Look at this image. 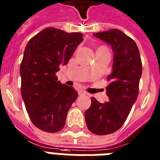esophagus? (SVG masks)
I'll list each match as a JSON object with an SVG mask.
<instances>
[{
  "label": "esophagus",
  "mask_w": 160,
  "mask_h": 160,
  "mask_svg": "<svg viewBox=\"0 0 160 160\" xmlns=\"http://www.w3.org/2000/svg\"><path fill=\"white\" fill-rule=\"evenodd\" d=\"M78 94H79L80 96H84V95H87L88 93H87L85 91H84V90H79V91H78Z\"/></svg>",
  "instance_id": "34e87169"
}]
</instances>
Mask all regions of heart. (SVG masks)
<instances>
[{"label":"heart","instance_id":"1","mask_svg":"<svg viewBox=\"0 0 160 160\" xmlns=\"http://www.w3.org/2000/svg\"><path fill=\"white\" fill-rule=\"evenodd\" d=\"M99 51H108V48H106V47L101 46V47H98V48H97V50H96V52H99Z\"/></svg>","mask_w":160,"mask_h":160}]
</instances>
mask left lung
Listing matches in <instances>:
<instances>
[{"mask_svg":"<svg viewBox=\"0 0 160 160\" xmlns=\"http://www.w3.org/2000/svg\"><path fill=\"white\" fill-rule=\"evenodd\" d=\"M93 36L110 44L114 52L112 72L106 88L109 100L101 103L92 97L91 106L84 112L88 129L102 136L117 132L127 120L138 97L142 63L135 41L122 31L111 29Z\"/></svg>","mask_w":160,"mask_h":160,"instance_id":"obj_1","label":"left lung"}]
</instances>
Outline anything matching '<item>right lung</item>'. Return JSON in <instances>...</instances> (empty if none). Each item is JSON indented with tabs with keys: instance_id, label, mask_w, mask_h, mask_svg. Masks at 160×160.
Returning <instances> with one entry per match:
<instances>
[{
	"instance_id": "add662e5",
	"label": "right lung",
	"mask_w": 160,
	"mask_h": 160,
	"mask_svg": "<svg viewBox=\"0 0 160 160\" xmlns=\"http://www.w3.org/2000/svg\"><path fill=\"white\" fill-rule=\"evenodd\" d=\"M83 40L82 33L47 28L26 45L19 70L22 98L31 122L43 132H60L77 98V92L58 81L56 73Z\"/></svg>"
}]
</instances>
